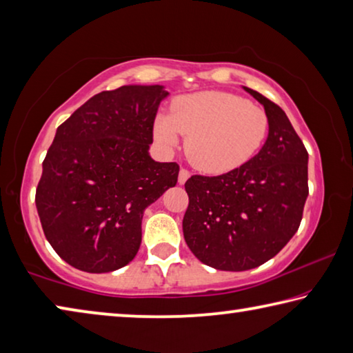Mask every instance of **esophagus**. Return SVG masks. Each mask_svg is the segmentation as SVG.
Returning a JSON list of instances; mask_svg holds the SVG:
<instances>
[{"label":"esophagus","mask_w":353,"mask_h":353,"mask_svg":"<svg viewBox=\"0 0 353 353\" xmlns=\"http://www.w3.org/2000/svg\"><path fill=\"white\" fill-rule=\"evenodd\" d=\"M188 177H190V171H187V170H181V171H179V179H177V181H179V183H181V185H183L185 182H187L188 181Z\"/></svg>","instance_id":"1"}]
</instances>
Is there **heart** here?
<instances>
[{"label": "heart", "instance_id": "1", "mask_svg": "<svg viewBox=\"0 0 353 353\" xmlns=\"http://www.w3.org/2000/svg\"><path fill=\"white\" fill-rule=\"evenodd\" d=\"M270 119L260 107L225 92H201L179 98L171 113L154 121V139L172 149L182 135L185 154L207 174H225L248 163L266 140Z\"/></svg>", "mask_w": 353, "mask_h": 353}]
</instances>
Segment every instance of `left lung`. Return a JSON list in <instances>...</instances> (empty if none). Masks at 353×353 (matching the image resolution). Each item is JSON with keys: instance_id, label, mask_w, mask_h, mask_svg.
<instances>
[{"instance_id": "obj_1", "label": "left lung", "mask_w": 353, "mask_h": 353, "mask_svg": "<svg viewBox=\"0 0 353 353\" xmlns=\"http://www.w3.org/2000/svg\"><path fill=\"white\" fill-rule=\"evenodd\" d=\"M243 88L265 107V145L240 168L185 182L183 238L196 259L219 271H248L277 255L301 225L308 196V152L286 113Z\"/></svg>"}]
</instances>
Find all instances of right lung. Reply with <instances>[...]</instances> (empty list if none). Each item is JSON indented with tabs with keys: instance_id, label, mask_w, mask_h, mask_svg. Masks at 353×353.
<instances>
[{
	"instance_id": "right-lung-1",
	"label": "right lung",
	"mask_w": 353,
	"mask_h": 353,
	"mask_svg": "<svg viewBox=\"0 0 353 353\" xmlns=\"http://www.w3.org/2000/svg\"><path fill=\"white\" fill-rule=\"evenodd\" d=\"M163 85L101 92L57 128L35 205L46 240L76 270L101 274L134 260L146 207L177 183L179 165L149 155Z\"/></svg>"
}]
</instances>
